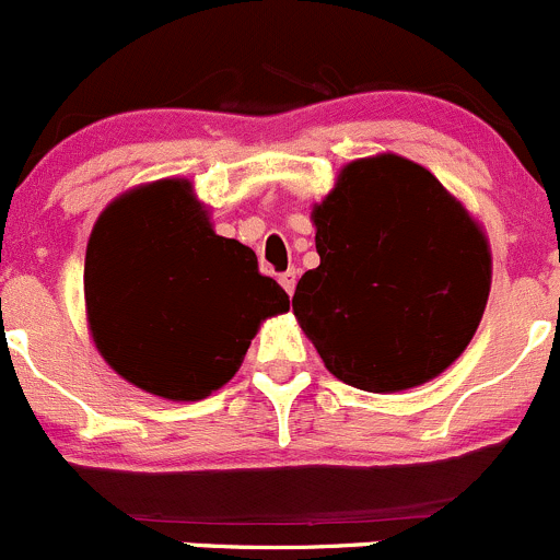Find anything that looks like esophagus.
Wrapping results in <instances>:
<instances>
[{"mask_svg":"<svg viewBox=\"0 0 560 560\" xmlns=\"http://www.w3.org/2000/svg\"><path fill=\"white\" fill-rule=\"evenodd\" d=\"M280 285L285 288V293L291 296L293 288H296V269H288V272L280 275Z\"/></svg>","mask_w":560,"mask_h":560,"instance_id":"34e87169","label":"esophagus"}]
</instances>
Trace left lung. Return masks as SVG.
I'll list each match as a JSON object with an SVG mask.
<instances>
[{"label": "left lung", "mask_w": 560, "mask_h": 560, "mask_svg": "<svg viewBox=\"0 0 560 560\" xmlns=\"http://www.w3.org/2000/svg\"><path fill=\"white\" fill-rule=\"evenodd\" d=\"M313 225L320 264L291 304L335 378L402 392L466 351L490 296V245L428 168L389 152L353 160Z\"/></svg>", "instance_id": "1"}]
</instances>
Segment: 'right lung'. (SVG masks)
<instances>
[{"mask_svg":"<svg viewBox=\"0 0 560 560\" xmlns=\"http://www.w3.org/2000/svg\"><path fill=\"white\" fill-rule=\"evenodd\" d=\"M86 318L100 357L165 400L196 402L234 378L288 293L256 253L212 231L187 179L127 190L86 245Z\"/></svg>","mask_w":560,"mask_h":560,"instance_id":"1","label":"right lung"}]
</instances>
